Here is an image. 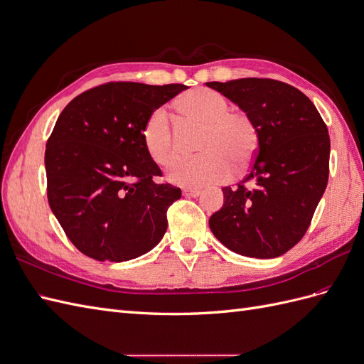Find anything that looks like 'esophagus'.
I'll use <instances>...</instances> for the list:
<instances>
[{"instance_id":"esophagus-1","label":"esophagus","mask_w":364,"mask_h":364,"mask_svg":"<svg viewBox=\"0 0 364 364\" xmlns=\"http://www.w3.org/2000/svg\"><path fill=\"white\" fill-rule=\"evenodd\" d=\"M182 193H183L185 197H197V196H200V190H196V188H185Z\"/></svg>"}]
</instances>
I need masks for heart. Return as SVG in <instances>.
Instances as JSON below:
<instances>
[{"label": "heart", "instance_id": "heart-1", "mask_svg": "<svg viewBox=\"0 0 364 364\" xmlns=\"http://www.w3.org/2000/svg\"><path fill=\"white\" fill-rule=\"evenodd\" d=\"M228 98L214 90H194L179 100L185 124L203 127L197 141L199 156L171 164L168 178L178 185L205 186L225 182L230 173L247 170L259 147L258 126L247 112L229 111ZM142 144L159 167L168 165L179 150V136L165 107L150 112L142 126Z\"/></svg>", "mask_w": 364, "mask_h": 364}]
</instances>
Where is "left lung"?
I'll return each mask as SVG.
<instances>
[{"instance_id": "8db88e82", "label": "left lung", "mask_w": 364, "mask_h": 364, "mask_svg": "<svg viewBox=\"0 0 364 364\" xmlns=\"http://www.w3.org/2000/svg\"><path fill=\"white\" fill-rule=\"evenodd\" d=\"M247 112L259 147L237 188L209 218L215 238L240 255L277 258L296 246L311 223L329 174V135L316 106L294 86L273 79L208 82Z\"/></svg>"}]
</instances>
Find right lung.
<instances>
[{
  "label": "right lung",
  "mask_w": 364,
  "mask_h": 364,
  "mask_svg": "<svg viewBox=\"0 0 364 364\" xmlns=\"http://www.w3.org/2000/svg\"><path fill=\"white\" fill-rule=\"evenodd\" d=\"M186 90L109 82L65 106L47 141V197L71 243L97 261L144 255L167 230L181 188L156 183L161 168L142 144L150 112Z\"/></svg>",
  "instance_id": "add662e5"
}]
</instances>
